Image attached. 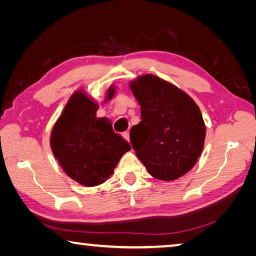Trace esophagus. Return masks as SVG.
<instances>
[{"instance_id":"1","label":"esophagus","mask_w":256,"mask_h":256,"mask_svg":"<svg viewBox=\"0 0 256 256\" xmlns=\"http://www.w3.org/2000/svg\"><path fill=\"white\" fill-rule=\"evenodd\" d=\"M123 138H124L126 141H130V133H128V132L123 133Z\"/></svg>"}]
</instances>
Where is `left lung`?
Returning <instances> with one entry per match:
<instances>
[{
    "instance_id": "left-lung-1",
    "label": "left lung",
    "mask_w": 256,
    "mask_h": 256,
    "mask_svg": "<svg viewBox=\"0 0 256 256\" xmlns=\"http://www.w3.org/2000/svg\"><path fill=\"white\" fill-rule=\"evenodd\" d=\"M130 88L141 106L142 120L130 132L138 158L154 178H180L192 170L204 146L200 108L188 94L152 74L138 76Z\"/></svg>"
}]
</instances>
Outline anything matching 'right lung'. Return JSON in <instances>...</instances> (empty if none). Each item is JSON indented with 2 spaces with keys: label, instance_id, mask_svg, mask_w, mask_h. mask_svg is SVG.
Listing matches in <instances>:
<instances>
[{
  "label": "right lung",
  "instance_id": "1",
  "mask_svg": "<svg viewBox=\"0 0 256 256\" xmlns=\"http://www.w3.org/2000/svg\"><path fill=\"white\" fill-rule=\"evenodd\" d=\"M108 89L107 99L114 96ZM98 104L81 92L68 102L52 130L50 148L68 177L92 188L110 177L130 144L112 131L104 118H97Z\"/></svg>",
  "mask_w": 256,
  "mask_h": 256
}]
</instances>
